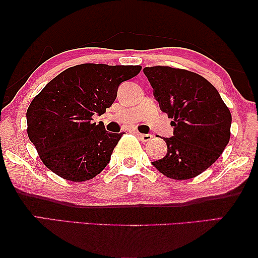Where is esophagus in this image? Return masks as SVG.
<instances>
[{"mask_svg": "<svg viewBox=\"0 0 258 258\" xmlns=\"http://www.w3.org/2000/svg\"><path fill=\"white\" fill-rule=\"evenodd\" d=\"M139 137L141 141H143V142H149V141L153 139V135H151V134H139Z\"/></svg>", "mask_w": 258, "mask_h": 258, "instance_id": "1", "label": "esophagus"}]
</instances>
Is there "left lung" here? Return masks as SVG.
<instances>
[{
  "instance_id": "8db88e82",
  "label": "left lung",
  "mask_w": 258,
  "mask_h": 258,
  "mask_svg": "<svg viewBox=\"0 0 258 258\" xmlns=\"http://www.w3.org/2000/svg\"><path fill=\"white\" fill-rule=\"evenodd\" d=\"M161 110L168 114L174 136L165 139L168 151L153 162L169 178L189 179L215 163L230 140L231 114L209 81L185 69L146 67Z\"/></svg>"
}]
</instances>
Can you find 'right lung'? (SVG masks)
Here are the masks:
<instances>
[{
    "label": "right lung",
    "instance_id": "obj_1",
    "mask_svg": "<svg viewBox=\"0 0 258 258\" xmlns=\"http://www.w3.org/2000/svg\"><path fill=\"white\" fill-rule=\"evenodd\" d=\"M141 66L84 63L52 79L27 110L28 137L48 169L59 177L84 182L110 161L123 134L93 123L117 96L118 86L135 77Z\"/></svg>",
    "mask_w": 258,
    "mask_h": 258
}]
</instances>
